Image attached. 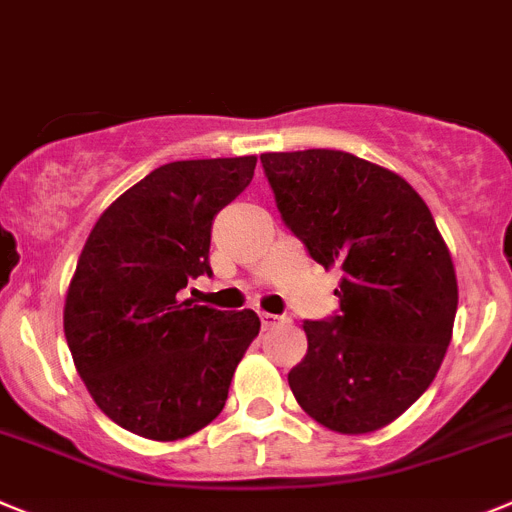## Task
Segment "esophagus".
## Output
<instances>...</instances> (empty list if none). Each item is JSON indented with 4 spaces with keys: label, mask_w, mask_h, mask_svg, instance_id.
<instances>
[{
    "label": "esophagus",
    "mask_w": 512,
    "mask_h": 512,
    "mask_svg": "<svg viewBox=\"0 0 512 512\" xmlns=\"http://www.w3.org/2000/svg\"><path fill=\"white\" fill-rule=\"evenodd\" d=\"M285 316H275V313H267V311H260V324L262 329H273V326H280L285 324Z\"/></svg>",
    "instance_id": "34e87169"
}]
</instances>
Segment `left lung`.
I'll use <instances>...</instances> for the list:
<instances>
[{
  "mask_svg": "<svg viewBox=\"0 0 512 512\" xmlns=\"http://www.w3.org/2000/svg\"><path fill=\"white\" fill-rule=\"evenodd\" d=\"M260 160L290 232L342 270L339 313L303 324L308 352L290 390L321 426L370 434L408 411L444 362L459 303L449 247L393 170L342 150Z\"/></svg>",
  "mask_w": 512,
  "mask_h": 512,
  "instance_id": "left-lung-1",
  "label": "left lung"
}]
</instances>
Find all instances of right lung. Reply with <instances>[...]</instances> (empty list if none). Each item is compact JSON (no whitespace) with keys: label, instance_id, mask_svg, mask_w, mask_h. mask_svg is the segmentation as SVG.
<instances>
[{"label":"right lung","instance_id":"obj_1","mask_svg":"<svg viewBox=\"0 0 512 512\" xmlns=\"http://www.w3.org/2000/svg\"><path fill=\"white\" fill-rule=\"evenodd\" d=\"M255 165V155L160 165L99 216L78 257L63 308L73 365L101 413L142 439L209 426L260 334L250 308L178 298L188 280L211 275V222Z\"/></svg>","mask_w":512,"mask_h":512}]
</instances>
